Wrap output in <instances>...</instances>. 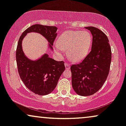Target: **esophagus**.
<instances>
[{"label":"esophagus","mask_w":126,"mask_h":126,"mask_svg":"<svg viewBox=\"0 0 126 126\" xmlns=\"http://www.w3.org/2000/svg\"><path fill=\"white\" fill-rule=\"evenodd\" d=\"M64 65H65V67H66V69H67V70H69V69H70V64H69V63H64Z\"/></svg>","instance_id":"esophagus-1"}]
</instances>
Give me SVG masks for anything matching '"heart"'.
<instances>
[{
	"label": "heart",
	"mask_w": 126,
	"mask_h": 126,
	"mask_svg": "<svg viewBox=\"0 0 126 126\" xmlns=\"http://www.w3.org/2000/svg\"><path fill=\"white\" fill-rule=\"evenodd\" d=\"M92 44V36L87 31H67L63 32L55 47L56 51L67 50V56L73 62H79L88 54Z\"/></svg>",
	"instance_id": "obj_1"
}]
</instances>
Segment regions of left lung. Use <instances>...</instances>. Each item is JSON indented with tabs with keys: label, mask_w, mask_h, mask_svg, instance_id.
Instances as JSON below:
<instances>
[{
	"label": "left lung",
	"mask_w": 126,
	"mask_h": 126,
	"mask_svg": "<svg viewBox=\"0 0 126 126\" xmlns=\"http://www.w3.org/2000/svg\"><path fill=\"white\" fill-rule=\"evenodd\" d=\"M92 35L90 53L79 64L70 67L72 84L81 96H89L102 87L108 77L111 61V50L108 37L94 27H85Z\"/></svg>",
	"instance_id": "1"
}]
</instances>
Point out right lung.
I'll return each mask as SVG.
<instances>
[{
  "mask_svg": "<svg viewBox=\"0 0 126 126\" xmlns=\"http://www.w3.org/2000/svg\"><path fill=\"white\" fill-rule=\"evenodd\" d=\"M57 28L54 26L35 24L24 31L20 37L16 51L18 71L21 80L28 89L39 95H47L55 89L60 76L65 70L64 62L56 61L47 54L36 61H32L24 55L22 41L28 32L41 34L50 43L52 48L57 37Z\"/></svg>",
  "mask_w": 126,
  "mask_h": 126,
  "instance_id": "1",
  "label": "right lung"
}]
</instances>
